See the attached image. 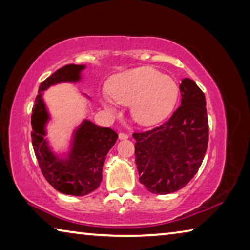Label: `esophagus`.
I'll return each instance as SVG.
<instances>
[{
	"instance_id": "1",
	"label": "esophagus",
	"mask_w": 250,
	"mask_h": 250,
	"mask_svg": "<svg viewBox=\"0 0 250 250\" xmlns=\"http://www.w3.org/2000/svg\"><path fill=\"white\" fill-rule=\"evenodd\" d=\"M129 138V135L126 133H124V132H120L119 133V139L120 140H126V139Z\"/></svg>"
}]
</instances>
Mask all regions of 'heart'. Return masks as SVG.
Returning a JSON list of instances; mask_svg holds the SVG:
<instances>
[{"label":"heart","mask_w":250,"mask_h":250,"mask_svg":"<svg viewBox=\"0 0 250 250\" xmlns=\"http://www.w3.org/2000/svg\"><path fill=\"white\" fill-rule=\"evenodd\" d=\"M179 92L174 78L150 67L125 70L108 83L109 96L117 104L131 105L133 119L142 125H153L166 119L175 107ZM112 101L104 96L101 104L116 115L118 110Z\"/></svg>","instance_id":"obj_1"}]
</instances>
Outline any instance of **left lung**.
<instances>
[{
	"instance_id": "1",
	"label": "left lung",
	"mask_w": 250,
	"mask_h": 250,
	"mask_svg": "<svg viewBox=\"0 0 250 250\" xmlns=\"http://www.w3.org/2000/svg\"><path fill=\"white\" fill-rule=\"evenodd\" d=\"M181 105L167 122L133 133L140 183L153 194L179 191L196 174L208 145L205 95L195 82L180 84Z\"/></svg>"
}]
</instances>
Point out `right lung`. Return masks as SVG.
<instances>
[{"label":"right lung","instance_id":"obj_1","mask_svg":"<svg viewBox=\"0 0 250 250\" xmlns=\"http://www.w3.org/2000/svg\"><path fill=\"white\" fill-rule=\"evenodd\" d=\"M84 68V65H66L44 80L36 96L31 121L32 145L42 173L55 189L74 196H84L99 188L105 155L115 146L118 134L112 129L83 119L73 131L68 151L56 153L46 138L50 115L43 96L45 90L55 84L79 83Z\"/></svg>","mask_w":250,"mask_h":250}]
</instances>
